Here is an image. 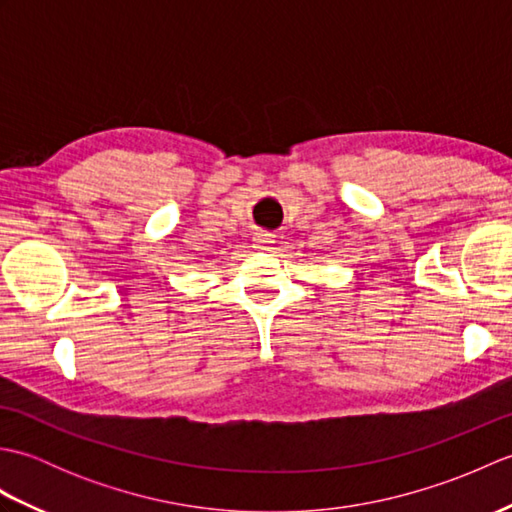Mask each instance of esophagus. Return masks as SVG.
<instances>
[{"instance_id": "1", "label": "esophagus", "mask_w": 512, "mask_h": 512, "mask_svg": "<svg viewBox=\"0 0 512 512\" xmlns=\"http://www.w3.org/2000/svg\"><path fill=\"white\" fill-rule=\"evenodd\" d=\"M253 242H255V248H259V250H270V246L275 244V239L270 233H257Z\"/></svg>"}]
</instances>
